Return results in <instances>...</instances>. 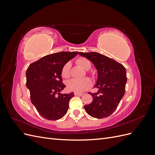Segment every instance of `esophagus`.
Segmentation results:
<instances>
[{
  "label": "esophagus",
  "mask_w": 155,
  "mask_h": 155,
  "mask_svg": "<svg viewBox=\"0 0 155 155\" xmlns=\"http://www.w3.org/2000/svg\"><path fill=\"white\" fill-rule=\"evenodd\" d=\"M83 93H78V92H74V95L75 96H83Z\"/></svg>",
  "instance_id": "obj_1"
}]
</instances>
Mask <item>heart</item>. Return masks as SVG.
<instances>
[{
    "label": "heart",
    "instance_id": "heart-1",
    "mask_svg": "<svg viewBox=\"0 0 155 155\" xmlns=\"http://www.w3.org/2000/svg\"><path fill=\"white\" fill-rule=\"evenodd\" d=\"M76 63L85 70H89L91 67V63L90 61L85 58H79L76 60ZM70 62L65 63L61 71V74L63 78H68L70 77ZM92 85V81L90 79L84 78L82 79H70L67 83V88L70 91L76 92H82L87 90Z\"/></svg>",
    "mask_w": 155,
    "mask_h": 155
}]
</instances>
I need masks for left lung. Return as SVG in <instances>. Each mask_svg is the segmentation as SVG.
I'll return each instance as SVG.
<instances>
[{
	"label": "left lung",
	"instance_id": "8db88e82",
	"mask_svg": "<svg viewBox=\"0 0 155 155\" xmlns=\"http://www.w3.org/2000/svg\"><path fill=\"white\" fill-rule=\"evenodd\" d=\"M79 54L90 60L97 70L94 87L98 88V91L88 92L92 96L93 101L85 105V110L94 118H107L115 111L124 96L127 82L125 68L113 59L99 53Z\"/></svg>",
	"mask_w": 155,
	"mask_h": 155
}]
</instances>
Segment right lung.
<instances>
[{
    "mask_svg": "<svg viewBox=\"0 0 155 155\" xmlns=\"http://www.w3.org/2000/svg\"><path fill=\"white\" fill-rule=\"evenodd\" d=\"M78 54V51H61L47 55L28 68L26 87L31 103L43 118L57 120L67 112L69 101L74 94L60 93L66 87L61 71L63 65Z\"/></svg>",
    "mask_w": 155,
    "mask_h": 155,
    "instance_id": "add662e5",
    "label": "right lung"
}]
</instances>
